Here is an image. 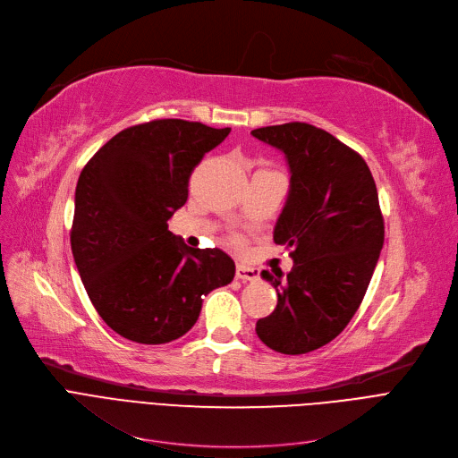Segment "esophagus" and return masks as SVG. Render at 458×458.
I'll return each mask as SVG.
<instances>
[{
	"instance_id": "obj_1",
	"label": "esophagus",
	"mask_w": 458,
	"mask_h": 458,
	"mask_svg": "<svg viewBox=\"0 0 458 458\" xmlns=\"http://www.w3.org/2000/svg\"><path fill=\"white\" fill-rule=\"evenodd\" d=\"M236 279L240 281H259V270L257 267L246 266V264H238L236 266Z\"/></svg>"
}]
</instances>
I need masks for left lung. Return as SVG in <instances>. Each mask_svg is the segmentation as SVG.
<instances>
[{"label": "left lung", "mask_w": 458, "mask_h": 458, "mask_svg": "<svg viewBox=\"0 0 458 458\" xmlns=\"http://www.w3.org/2000/svg\"><path fill=\"white\" fill-rule=\"evenodd\" d=\"M281 149L290 191L274 229L290 248L292 270H264L277 307L257 321L274 352L303 355L336 338L360 307L385 242L377 186L364 158L310 123L290 122L251 131Z\"/></svg>", "instance_id": "8db88e82"}]
</instances>
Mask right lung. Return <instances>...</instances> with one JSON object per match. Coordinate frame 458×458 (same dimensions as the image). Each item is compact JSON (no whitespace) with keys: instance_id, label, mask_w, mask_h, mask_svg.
Listing matches in <instances>:
<instances>
[{"instance_id":"right-lung-1","label":"right lung","mask_w":458,"mask_h":458,"mask_svg":"<svg viewBox=\"0 0 458 458\" xmlns=\"http://www.w3.org/2000/svg\"><path fill=\"white\" fill-rule=\"evenodd\" d=\"M229 132L174 118L132 125L81 172L72 253L94 309L120 336L177 340L198 321L205 295L233 281L227 253L188 248L168 231L194 168Z\"/></svg>"}]
</instances>
